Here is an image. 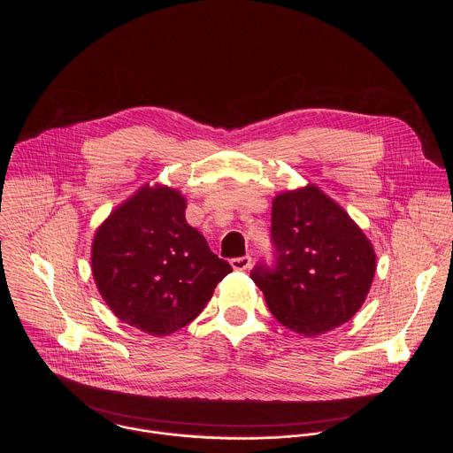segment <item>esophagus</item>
<instances>
[{"instance_id": "1", "label": "esophagus", "mask_w": 453, "mask_h": 453, "mask_svg": "<svg viewBox=\"0 0 453 453\" xmlns=\"http://www.w3.org/2000/svg\"><path fill=\"white\" fill-rule=\"evenodd\" d=\"M231 267L234 271H247L250 267V256H242V257H233L231 260Z\"/></svg>"}]
</instances>
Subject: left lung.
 <instances>
[{
    "label": "left lung",
    "instance_id": "1",
    "mask_svg": "<svg viewBox=\"0 0 453 453\" xmlns=\"http://www.w3.org/2000/svg\"><path fill=\"white\" fill-rule=\"evenodd\" d=\"M274 265L252 281L288 330L315 337L348 322L371 288L376 256L351 217L313 184L273 201Z\"/></svg>",
    "mask_w": 453,
    "mask_h": 453
}]
</instances>
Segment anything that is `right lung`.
Wrapping results in <instances>:
<instances>
[{
	"instance_id": "1",
	"label": "right lung",
	"mask_w": 453,
	"mask_h": 453,
	"mask_svg": "<svg viewBox=\"0 0 453 453\" xmlns=\"http://www.w3.org/2000/svg\"><path fill=\"white\" fill-rule=\"evenodd\" d=\"M184 211L180 191L145 184L93 238L91 269L100 296L121 322L149 335L184 328L233 271Z\"/></svg>"
}]
</instances>
